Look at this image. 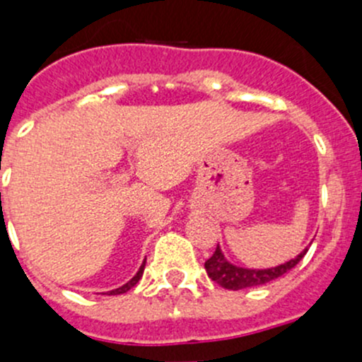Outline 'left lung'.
<instances>
[{
	"mask_svg": "<svg viewBox=\"0 0 362 362\" xmlns=\"http://www.w3.org/2000/svg\"><path fill=\"white\" fill-rule=\"evenodd\" d=\"M306 250L308 249L303 250L296 259H291L289 262H284V264L275 266V268L249 269L240 268V266H235L226 261V257L222 255V252L217 245V249L211 254V257L204 261V269H206L208 276L221 287L229 291H240L247 289V287L262 286V284H268L272 280L279 279V276L286 275L287 272H291L305 257Z\"/></svg>",
	"mask_w": 362,
	"mask_h": 362,
	"instance_id": "obj_1",
	"label": "left lung"
}]
</instances>
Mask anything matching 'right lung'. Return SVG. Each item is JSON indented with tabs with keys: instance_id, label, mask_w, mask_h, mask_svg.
I'll use <instances>...</instances> for the list:
<instances>
[{
	"instance_id": "obj_1",
	"label": "right lung",
	"mask_w": 362,
	"mask_h": 362,
	"mask_svg": "<svg viewBox=\"0 0 362 362\" xmlns=\"http://www.w3.org/2000/svg\"><path fill=\"white\" fill-rule=\"evenodd\" d=\"M144 268H145V261H144V264L140 266V269H138V273H136V275H134L133 279L129 280V282H127V284H124V286H122V287H119V289H113V291H110V293H108V294H112V296H113V294H124V293H127V291H129L131 287H134V286H136V284H138V280L141 279V275H144Z\"/></svg>"
}]
</instances>
